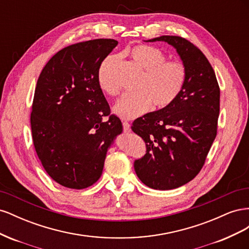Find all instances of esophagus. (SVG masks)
<instances>
[{
    "instance_id": "34e87169",
    "label": "esophagus",
    "mask_w": 249,
    "mask_h": 249,
    "mask_svg": "<svg viewBox=\"0 0 249 249\" xmlns=\"http://www.w3.org/2000/svg\"><path fill=\"white\" fill-rule=\"evenodd\" d=\"M123 126H124V131L125 133L131 131V124H130L129 123H127V122H124V123H123Z\"/></svg>"
}]
</instances>
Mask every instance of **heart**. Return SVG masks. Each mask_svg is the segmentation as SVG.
<instances>
[{
	"instance_id": "1",
	"label": "heart",
	"mask_w": 249,
	"mask_h": 249,
	"mask_svg": "<svg viewBox=\"0 0 249 249\" xmlns=\"http://www.w3.org/2000/svg\"><path fill=\"white\" fill-rule=\"evenodd\" d=\"M134 63L144 71L138 85L139 91L124 93L114 105L115 114L124 119H134L147 112L152 104L156 108H165L177 100L185 86L187 71L178 61H166L159 49L139 44L126 51ZM119 56L110 55L104 60L97 72L101 88L109 94L118 92L114 69Z\"/></svg>"
}]
</instances>
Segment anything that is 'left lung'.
<instances>
[{
  "instance_id": "left-lung-1",
  "label": "left lung",
  "mask_w": 249,
  "mask_h": 249,
  "mask_svg": "<svg viewBox=\"0 0 249 249\" xmlns=\"http://www.w3.org/2000/svg\"><path fill=\"white\" fill-rule=\"evenodd\" d=\"M146 41L175 48L187 71L175 102L132 125L146 143V154L134 163L137 177L153 189L170 190L189 183L205 164L217 134L220 90L208 59L191 42L170 35Z\"/></svg>"
}]
</instances>
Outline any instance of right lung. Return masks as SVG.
<instances>
[{"instance_id":"obj_1","label":"right lung","mask_w":249,"mask_h":249,"mask_svg":"<svg viewBox=\"0 0 249 249\" xmlns=\"http://www.w3.org/2000/svg\"><path fill=\"white\" fill-rule=\"evenodd\" d=\"M117 44L94 39L64 48L37 81L31 113L34 146L48 175L66 188L93 185L108 149L123 133L97 81L102 62Z\"/></svg>"}]
</instances>
